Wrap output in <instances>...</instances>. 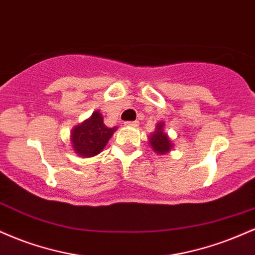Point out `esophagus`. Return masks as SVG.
I'll list each match as a JSON object with an SVG mask.
<instances>
[{"label": "esophagus", "instance_id": "obj_1", "mask_svg": "<svg viewBox=\"0 0 255 255\" xmlns=\"http://www.w3.org/2000/svg\"><path fill=\"white\" fill-rule=\"evenodd\" d=\"M125 125L128 126V127H137V126H139V122H137V121H129V122H126Z\"/></svg>", "mask_w": 255, "mask_h": 255}]
</instances>
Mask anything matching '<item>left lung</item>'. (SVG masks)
Wrapping results in <instances>:
<instances>
[{"instance_id": "8db88e82", "label": "left lung", "mask_w": 255, "mask_h": 255, "mask_svg": "<svg viewBox=\"0 0 255 255\" xmlns=\"http://www.w3.org/2000/svg\"><path fill=\"white\" fill-rule=\"evenodd\" d=\"M148 142L152 150L157 154H166L172 150L174 144L168 133L164 131V122H158L156 125V129L148 136Z\"/></svg>"}]
</instances>
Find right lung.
Masks as SVG:
<instances>
[{
  "label": "right lung",
  "mask_w": 255,
  "mask_h": 255,
  "mask_svg": "<svg viewBox=\"0 0 255 255\" xmlns=\"http://www.w3.org/2000/svg\"><path fill=\"white\" fill-rule=\"evenodd\" d=\"M103 115L99 110L93 111L89 119L73 127L71 144L79 157L90 158L103 151L118 127L109 128L104 125Z\"/></svg>",
  "instance_id": "add662e5"
}]
</instances>
